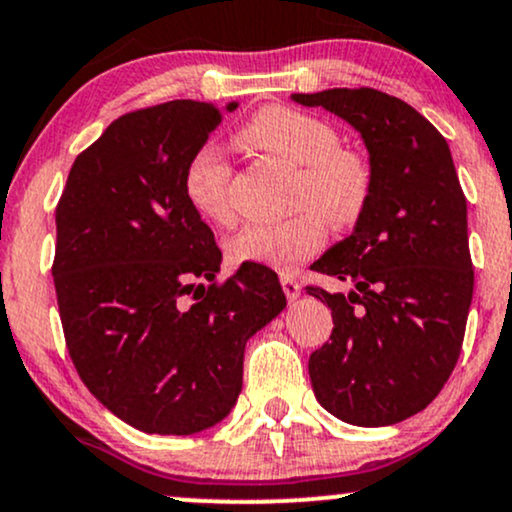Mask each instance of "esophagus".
<instances>
[{"label": "esophagus", "mask_w": 512, "mask_h": 512, "mask_svg": "<svg viewBox=\"0 0 512 512\" xmlns=\"http://www.w3.org/2000/svg\"><path fill=\"white\" fill-rule=\"evenodd\" d=\"M280 285H282V292H285V297L290 299V302H294V299H297L299 294H302V285H299V282L294 280L292 275L282 273L280 275Z\"/></svg>", "instance_id": "1"}]
</instances>
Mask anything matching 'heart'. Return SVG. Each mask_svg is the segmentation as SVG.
<instances>
[{"label":"heart","mask_w":512,"mask_h":512,"mask_svg":"<svg viewBox=\"0 0 512 512\" xmlns=\"http://www.w3.org/2000/svg\"><path fill=\"white\" fill-rule=\"evenodd\" d=\"M239 143L297 165L290 220L251 222L227 244L237 266L292 270L323 249L326 220L350 227L364 215L374 194V167L362 150L340 146V134L326 119L285 105L258 110L239 131ZM182 189L198 215L218 225L232 220V165L227 153L206 143L184 167Z\"/></svg>","instance_id":"b5f03b06"}]
</instances>
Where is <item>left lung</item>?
<instances>
[{"label":"left lung","mask_w":512,"mask_h":512,"mask_svg":"<svg viewBox=\"0 0 512 512\" xmlns=\"http://www.w3.org/2000/svg\"><path fill=\"white\" fill-rule=\"evenodd\" d=\"M292 100L352 124L374 167V194L354 232L314 263L352 290L306 287L335 323L330 342L309 357L311 386L342 422L398 424L441 393L465 340L474 270L453 155L429 119L381 90Z\"/></svg>","instance_id":"1"}]
</instances>
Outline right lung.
Masks as SVG:
<instances>
[{"label": "right lung", "instance_id": "right-lung-1", "mask_svg": "<svg viewBox=\"0 0 512 512\" xmlns=\"http://www.w3.org/2000/svg\"><path fill=\"white\" fill-rule=\"evenodd\" d=\"M220 122L196 100L122 114L74 160L54 213L66 350L90 393L146 434L225 419L246 340L287 304L270 268L215 280L222 254L184 196L186 162Z\"/></svg>", "mask_w": 512, "mask_h": 512}]
</instances>
